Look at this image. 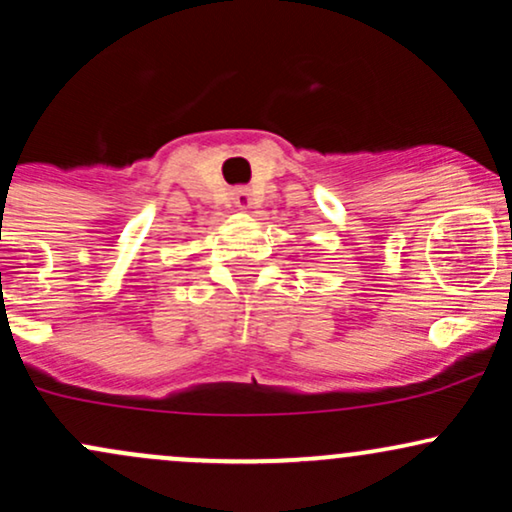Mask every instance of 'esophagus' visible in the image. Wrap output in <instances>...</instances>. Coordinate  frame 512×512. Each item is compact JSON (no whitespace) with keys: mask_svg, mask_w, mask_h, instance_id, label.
Returning a JSON list of instances; mask_svg holds the SVG:
<instances>
[{"mask_svg":"<svg viewBox=\"0 0 512 512\" xmlns=\"http://www.w3.org/2000/svg\"><path fill=\"white\" fill-rule=\"evenodd\" d=\"M231 202L238 211H248L252 207V195L248 187H236V190L231 192Z\"/></svg>","mask_w":512,"mask_h":512,"instance_id":"esophagus-1","label":"esophagus"}]
</instances>
